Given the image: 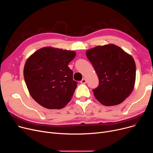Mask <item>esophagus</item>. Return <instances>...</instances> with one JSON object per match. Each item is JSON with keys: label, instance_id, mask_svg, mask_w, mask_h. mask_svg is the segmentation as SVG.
I'll return each instance as SVG.
<instances>
[{"label": "esophagus", "instance_id": "1", "mask_svg": "<svg viewBox=\"0 0 153 153\" xmlns=\"http://www.w3.org/2000/svg\"><path fill=\"white\" fill-rule=\"evenodd\" d=\"M86 82H87V81H86V79L85 78H83L82 79V81H81V83H82V84H85Z\"/></svg>", "mask_w": 153, "mask_h": 153}]
</instances>
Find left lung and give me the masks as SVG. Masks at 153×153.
<instances>
[{
    "mask_svg": "<svg viewBox=\"0 0 153 153\" xmlns=\"http://www.w3.org/2000/svg\"><path fill=\"white\" fill-rule=\"evenodd\" d=\"M86 56L99 81L93 89L95 97L105 106L123 102L134 85L136 64L132 56L113 44L92 48Z\"/></svg>",
    "mask_w": 153,
    "mask_h": 153,
    "instance_id": "left-lung-1",
    "label": "left lung"
}]
</instances>
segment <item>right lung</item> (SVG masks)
Here are the masks:
<instances>
[{"mask_svg":"<svg viewBox=\"0 0 153 153\" xmlns=\"http://www.w3.org/2000/svg\"><path fill=\"white\" fill-rule=\"evenodd\" d=\"M75 56L74 51L46 47L27 59L24 79L31 96L40 105L61 109L71 100L77 82L68 64Z\"/></svg>","mask_w":153,"mask_h":153,"instance_id":"1","label":"right lung"}]
</instances>
